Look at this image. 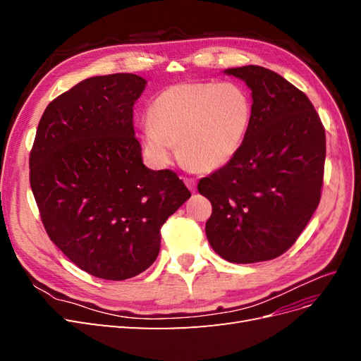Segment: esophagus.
<instances>
[{"instance_id":"34e87169","label":"esophagus","mask_w":361,"mask_h":361,"mask_svg":"<svg viewBox=\"0 0 361 361\" xmlns=\"http://www.w3.org/2000/svg\"><path fill=\"white\" fill-rule=\"evenodd\" d=\"M183 182H185V185H187V187L194 192L195 191V185H197V183H195V180L192 179V178H183Z\"/></svg>"}]
</instances>
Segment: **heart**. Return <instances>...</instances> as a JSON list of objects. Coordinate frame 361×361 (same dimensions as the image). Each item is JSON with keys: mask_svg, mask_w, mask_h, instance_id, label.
<instances>
[{"mask_svg": "<svg viewBox=\"0 0 361 361\" xmlns=\"http://www.w3.org/2000/svg\"><path fill=\"white\" fill-rule=\"evenodd\" d=\"M253 118L248 93L236 82H180L157 96L143 140L157 166L179 154L195 171H215L243 147Z\"/></svg>", "mask_w": 361, "mask_h": 361, "instance_id": "b5f03b06", "label": "heart"}]
</instances>
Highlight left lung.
<instances>
[{
    "mask_svg": "<svg viewBox=\"0 0 361 361\" xmlns=\"http://www.w3.org/2000/svg\"><path fill=\"white\" fill-rule=\"evenodd\" d=\"M253 96V118L243 147L224 167L200 179L212 204L206 236L233 264L281 256L319 204L325 129L313 104L279 73L262 66L227 69Z\"/></svg>",
    "mask_w": 361,
    "mask_h": 361,
    "instance_id": "left-lung-1",
    "label": "left lung"
}]
</instances>
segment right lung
<instances>
[{"instance_id":"1","label":"right lung","mask_w":361,"mask_h":361,"mask_svg":"<svg viewBox=\"0 0 361 361\" xmlns=\"http://www.w3.org/2000/svg\"><path fill=\"white\" fill-rule=\"evenodd\" d=\"M134 73L87 78L43 113L30 152V185L51 241L76 267L126 280L158 257L161 227L191 197L171 170L141 161Z\"/></svg>"}]
</instances>
